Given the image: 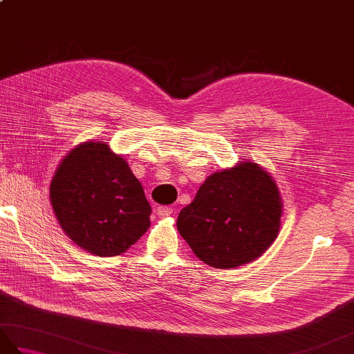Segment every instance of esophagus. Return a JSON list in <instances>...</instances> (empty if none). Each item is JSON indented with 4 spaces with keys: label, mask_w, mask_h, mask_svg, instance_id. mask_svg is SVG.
I'll list each match as a JSON object with an SVG mask.
<instances>
[{
    "label": "esophagus",
    "mask_w": 354,
    "mask_h": 354,
    "mask_svg": "<svg viewBox=\"0 0 354 354\" xmlns=\"http://www.w3.org/2000/svg\"><path fill=\"white\" fill-rule=\"evenodd\" d=\"M173 213V208L171 207H167V205H161L156 208V214L160 217H167Z\"/></svg>",
    "instance_id": "34e87169"
}]
</instances>
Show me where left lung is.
<instances>
[{"mask_svg":"<svg viewBox=\"0 0 354 354\" xmlns=\"http://www.w3.org/2000/svg\"><path fill=\"white\" fill-rule=\"evenodd\" d=\"M281 207L272 178L248 161L208 176L176 227L199 260L231 269L260 257L274 242Z\"/></svg>","mask_w":354,"mask_h":354,"instance_id":"left-lung-1","label":"left lung"}]
</instances>
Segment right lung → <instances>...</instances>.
<instances>
[{
  "instance_id": "1",
  "label": "right lung",
  "mask_w": 354,
  "mask_h": 354,
  "mask_svg": "<svg viewBox=\"0 0 354 354\" xmlns=\"http://www.w3.org/2000/svg\"><path fill=\"white\" fill-rule=\"evenodd\" d=\"M50 199L66 236L100 257L124 252L150 225L152 207L140 181L103 142H84L64 158Z\"/></svg>"
}]
</instances>
